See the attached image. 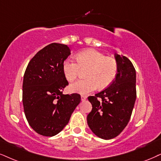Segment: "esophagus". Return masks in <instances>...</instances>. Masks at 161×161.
Instances as JSON below:
<instances>
[{"label":"esophagus","instance_id":"esophagus-1","mask_svg":"<svg viewBox=\"0 0 161 161\" xmlns=\"http://www.w3.org/2000/svg\"><path fill=\"white\" fill-rule=\"evenodd\" d=\"M80 98H81V101H85L87 97L86 96H81Z\"/></svg>","mask_w":161,"mask_h":161}]
</instances>
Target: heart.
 <instances>
[{
    "mask_svg": "<svg viewBox=\"0 0 161 161\" xmlns=\"http://www.w3.org/2000/svg\"><path fill=\"white\" fill-rule=\"evenodd\" d=\"M76 59L67 58L63 63V71L69 81L77 78L81 69H87L84 80H79L69 86L71 92L87 95L98 88H105L116 78L118 71L116 61L107 57L104 53L95 49L81 51Z\"/></svg>",
    "mask_w": 161,
    "mask_h": 161,
    "instance_id": "b5f03b06",
    "label": "heart"
}]
</instances>
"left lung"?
<instances>
[{"mask_svg": "<svg viewBox=\"0 0 161 161\" xmlns=\"http://www.w3.org/2000/svg\"><path fill=\"white\" fill-rule=\"evenodd\" d=\"M118 71L108 88L89 96L92 111L87 116L91 130L98 137L110 140L124 130L136 101V71L126 57L115 53Z\"/></svg>", "mask_w": 161, "mask_h": 161, "instance_id": "obj_1", "label": "left lung"}]
</instances>
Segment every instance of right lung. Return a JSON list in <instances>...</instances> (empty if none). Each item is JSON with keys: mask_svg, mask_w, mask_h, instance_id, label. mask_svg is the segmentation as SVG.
Listing matches in <instances>:
<instances>
[{"mask_svg": "<svg viewBox=\"0 0 161 161\" xmlns=\"http://www.w3.org/2000/svg\"><path fill=\"white\" fill-rule=\"evenodd\" d=\"M70 54L66 45L51 43L38 51L26 69L24 110L30 125L40 135L53 136L60 132L80 102L79 94H63L69 84L63 63Z\"/></svg>", "mask_w": 161, "mask_h": 161, "instance_id": "add662e5", "label": "right lung"}]
</instances>
